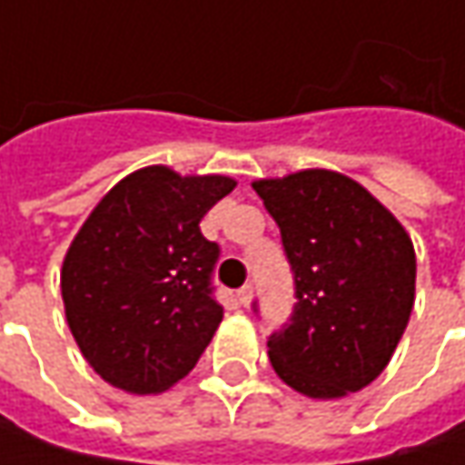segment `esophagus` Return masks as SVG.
Segmentation results:
<instances>
[{
    "instance_id": "obj_1",
    "label": "esophagus",
    "mask_w": 465,
    "mask_h": 465,
    "mask_svg": "<svg viewBox=\"0 0 465 465\" xmlns=\"http://www.w3.org/2000/svg\"><path fill=\"white\" fill-rule=\"evenodd\" d=\"M236 300H239V305L247 308V305L252 302V284H244V287L239 289V292H236Z\"/></svg>"
}]
</instances>
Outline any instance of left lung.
Wrapping results in <instances>:
<instances>
[{"label": "left lung", "instance_id": "obj_1", "mask_svg": "<svg viewBox=\"0 0 465 465\" xmlns=\"http://www.w3.org/2000/svg\"><path fill=\"white\" fill-rule=\"evenodd\" d=\"M252 189L282 229L297 305L271 334L279 379L313 400L361 392L387 369L416 300V250L366 186L308 168Z\"/></svg>", "mask_w": 465, "mask_h": 465}]
</instances>
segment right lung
Here are the masks:
<instances>
[{
	"instance_id": "obj_1",
	"label": "right lung",
	"mask_w": 465,
	"mask_h": 465,
	"mask_svg": "<svg viewBox=\"0 0 465 465\" xmlns=\"http://www.w3.org/2000/svg\"><path fill=\"white\" fill-rule=\"evenodd\" d=\"M233 186L232 176L147 165L121 178L73 236L60 271L65 318L107 384L160 395L205 352L223 308L210 287L221 250L200 221Z\"/></svg>"
}]
</instances>
